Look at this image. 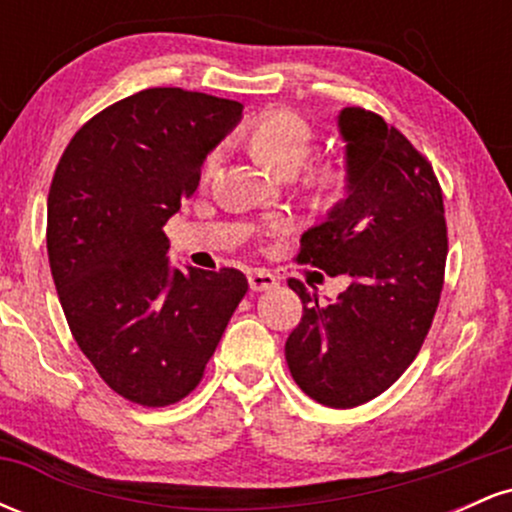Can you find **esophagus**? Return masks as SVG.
Returning a JSON list of instances; mask_svg holds the SVG:
<instances>
[{
    "label": "esophagus",
    "mask_w": 512,
    "mask_h": 512,
    "mask_svg": "<svg viewBox=\"0 0 512 512\" xmlns=\"http://www.w3.org/2000/svg\"><path fill=\"white\" fill-rule=\"evenodd\" d=\"M248 281L252 291H272L279 286V279L272 272H267V269H252L248 274Z\"/></svg>",
    "instance_id": "34e87169"
}]
</instances>
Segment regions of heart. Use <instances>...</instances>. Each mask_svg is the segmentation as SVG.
<instances>
[{"mask_svg":"<svg viewBox=\"0 0 512 512\" xmlns=\"http://www.w3.org/2000/svg\"><path fill=\"white\" fill-rule=\"evenodd\" d=\"M250 151L257 161L272 168L274 173H291L305 161L313 149V127L308 120L289 108L267 110L252 122L248 132ZM221 161V151L214 149L202 161V180L211 178ZM305 182L317 195H334L344 182V168L334 161L315 163L305 170ZM276 231V226H274Z\"/></svg>","mask_w":512,"mask_h":512,"instance_id":"heart-1","label":"heart"}]
</instances>
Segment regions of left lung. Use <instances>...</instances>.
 <instances>
[{
    "instance_id": "obj_1",
    "label": "left lung",
    "mask_w": 512,
    "mask_h": 512,
    "mask_svg": "<svg viewBox=\"0 0 512 512\" xmlns=\"http://www.w3.org/2000/svg\"><path fill=\"white\" fill-rule=\"evenodd\" d=\"M346 142V199L301 238L298 262L349 289L317 303L303 281V317L286 363L308 397L351 409L385 392L419 354L443 291L448 228L431 163L395 127L363 108L337 117Z\"/></svg>"
}]
</instances>
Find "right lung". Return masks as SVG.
Masks as SVG:
<instances>
[{
    "label": "right lung",
    "mask_w": 512,
    "mask_h": 512,
    "mask_svg": "<svg viewBox=\"0 0 512 512\" xmlns=\"http://www.w3.org/2000/svg\"><path fill=\"white\" fill-rule=\"evenodd\" d=\"M240 115L228 98L146 88L91 117L57 163L48 257L64 317L105 385L142 407L195 390L248 293L233 267H170L163 233Z\"/></svg>",
    "instance_id": "right-lung-1"
}]
</instances>
